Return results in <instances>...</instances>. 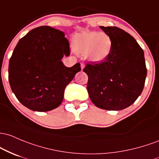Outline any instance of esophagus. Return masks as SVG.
I'll return each instance as SVG.
<instances>
[{
	"label": "esophagus",
	"instance_id": "1",
	"mask_svg": "<svg viewBox=\"0 0 159 159\" xmlns=\"http://www.w3.org/2000/svg\"><path fill=\"white\" fill-rule=\"evenodd\" d=\"M85 66V65L84 63H81V69H82V70H83V69H84Z\"/></svg>",
	"mask_w": 159,
	"mask_h": 159
}]
</instances>
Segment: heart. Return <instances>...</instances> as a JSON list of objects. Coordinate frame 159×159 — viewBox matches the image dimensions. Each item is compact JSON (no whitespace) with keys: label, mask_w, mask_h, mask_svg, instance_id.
I'll return each mask as SVG.
<instances>
[{"label":"heart","mask_w":159,"mask_h":159,"mask_svg":"<svg viewBox=\"0 0 159 159\" xmlns=\"http://www.w3.org/2000/svg\"><path fill=\"white\" fill-rule=\"evenodd\" d=\"M73 50L89 61L100 63L110 56L113 48V40L103 31H83L76 34L72 38Z\"/></svg>","instance_id":"b5f03b06"}]
</instances>
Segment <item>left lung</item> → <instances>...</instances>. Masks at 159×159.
I'll list each match as a JSON object with an SVG mask.
<instances>
[{
    "label": "left lung",
    "instance_id": "8db88e82",
    "mask_svg": "<svg viewBox=\"0 0 159 159\" xmlns=\"http://www.w3.org/2000/svg\"><path fill=\"white\" fill-rule=\"evenodd\" d=\"M113 40L106 60L89 62L87 90L92 103L107 110H121L131 106L142 93L147 77L144 52L134 37L117 27L100 26Z\"/></svg>",
    "mask_w": 159,
    "mask_h": 159
}]
</instances>
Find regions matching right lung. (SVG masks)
Wrapping results in <instances>:
<instances>
[{"label":"right lung","instance_id":"1","mask_svg":"<svg viewBox=\"0 0 159 159\" xmlns=\"http://www.w3.org/2000/svg\"><path fill=\"white\" fill-rule=\"evenodd\" d=\"M70 55L64 32L40 26L19 40L9 61V82L16 97L27 108L46 112L61 103L64 92L80 64L67 67L61 61Z\"/></svg>","mask_w":159,"mask_h":159}]
</instances>
